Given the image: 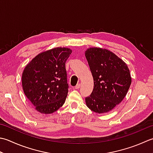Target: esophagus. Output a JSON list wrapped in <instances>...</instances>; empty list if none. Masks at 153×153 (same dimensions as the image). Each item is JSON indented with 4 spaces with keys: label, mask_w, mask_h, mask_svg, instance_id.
Listing matches in <instances>:
<instances>
[{
    "label": "esophagus",
    "mask_w": 153,
    "mask_h": 153,
    "mask_svg": "<svg viewBox=\"0 0 153 153\" xmlns=\"http://www.w3.org/2000/svg\"><path fill=\"white\" fill-rule=\"evenodd\" d=\"M80 88V84L79 83H78V84H77L76 86H75V89H78Z\"/></svg>",
    "instance_id": "obj_1"
}]
</instances>
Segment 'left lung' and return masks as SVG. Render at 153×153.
<instances>
[{
	"label": "left lung",
	"mask_w": 153,
	"mask_h": 153,
	"mask_svg": "<svg viewBox=\"0 0 153 153\" xmlns=\"http://www.w3.org/2000/svg\"><path fill=\"white\" fill-rule=\"evenodd\" d=\"M85 57L94 82L92 93L85 97L87 106L95 113L109 112L127 95L131 83L130 71L121 59L105 49L91 48Z\"/></svg>",
	"instance_id": "left-lung-1"
}]
</instances>
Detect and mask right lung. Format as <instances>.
I'll use <instances>...</instances> for the list:
<instances>
[{
  "mask_svg": "<svg viewBox=\"0 0 153 153\" xmlns=\"http://www.w3.org/2000/svg\"><path fill=\"white\" fill-rule=\"evenodd\" d=\"M71 52L65 48L46 51L36 56L24 70V92L41 113H52L64 105L69 88L65 62Z\"/></svg>",
  "mask_w": 153,
  "mask_h": 153,
  "instance_id": "1",
  "label": "right lung"
}]
</instances>
